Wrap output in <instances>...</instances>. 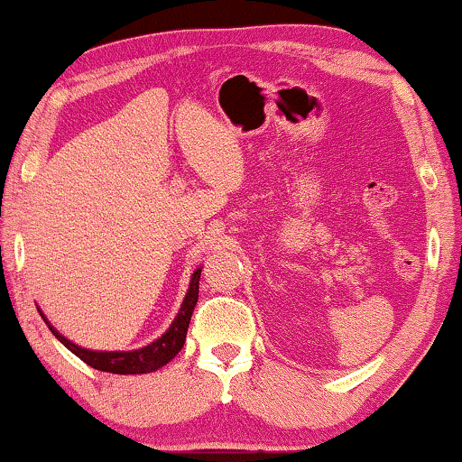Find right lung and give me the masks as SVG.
<instances>
[{
  "label": "right lung",
  "mask_w": 462,
  "mask_h": 462,
  "mask_svg": "<svg viewBox=\"0 0 462 462\" xmlns=\"http://www.w3.org/2000/svg\"><path fill=\"white\" fill-rule=\"evenodd\" d=\"M200 273L202 266L196 268L194 274L189 279V287L188 293L183 297L181 308L177 311V316L173 318L171 326L165 335H161L157 340H152L151 345L140 346V349H132V351H92V349H84V346L72 343V340L66 338L61 332L55 328V326L47 320V316L42 314L41 308L39 314L45 324L49 326V330L53 332V337L68 346L76 357H80L84 364H88L90 367H95L98 372H109V374H151L157 372L159 367L167 365L177 353L181 351L183 343H186V335H188V326L191 320V311L196 308L198 301V289H200Z\"/></svg>",
  "instance_id": "obj_1"
}]
</instances>
